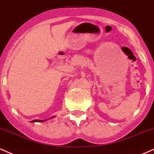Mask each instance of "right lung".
<instances>
[{"mask_svg": "<svg viewBox=\"0 0 154 154\" xmlns=\"http://www.w3.org/2000/svg\"><path fill=\"white\" fill-rule=\"evenodd\" d=\"M44 121H45V120H32V121H31V122H44Z\"/></svg>", "mask_w": 154, "mask_h": 154, "instance_id": "right-lung-1", "label": "right lung"}]
</instances>
